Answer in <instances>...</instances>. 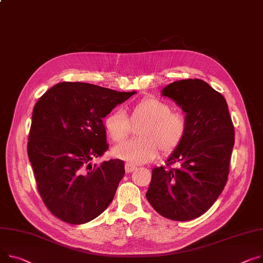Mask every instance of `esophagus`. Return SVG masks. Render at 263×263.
I'll return each mask as SVG.
<instances>
[{
  "mask_svg": "<svg viewBox=\"0 0 263 263\" xmlns=\"http://www.w3.org/2000/svg\"><path fill=\"white\" fill-rule=\"evenodd\" d=\"M135 169H136V167L133 165H130V164H126V166H125V170L127 173H130V172L134 171Z\"/></svg>",
  "mask_w": 263,
  "mask_h": 263,
  "instance_id": "34e87169",
  "label": "esophagus"
}]
</instances>
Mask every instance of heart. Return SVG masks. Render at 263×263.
Here are the masks:
<instances>
[{"label":"heart","instance_id":"obj_1","mask_svg":"<svg viewBox=\"0 0 263 263\" xmlns=\"http://www.w3.org/2000/svg\"><path fill=\"white\" fill-rule=\"evenodd\" d=\"M134 122H144L138 130L141 138L131 139L113 149V154L130 165L152 161L159 153H169L180 146L186 136L188 120L184 113L172 111L167 102L157 98H145L131 110ZM104 128L114 142L119 143L129 135L131 121L127 114L116 109L104 119Z\"/></svg>","mask_w":263,"mask_h":263}]
</instances>
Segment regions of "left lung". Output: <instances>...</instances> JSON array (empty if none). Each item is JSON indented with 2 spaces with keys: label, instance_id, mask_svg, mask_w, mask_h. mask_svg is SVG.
Here are the masks:
<instances>
[{
  "label": "left lung",
  "instance_id": "1",
  "mask_svg": "<svg viewBox=\"0 0 263 263\" xmlns=\"http://www.w3.org/2000/svg\"><path fill=\"white\" fill-rule=\"evenodd\" d=\"M186 113L185 138L169 155L167 166L152 170L146 194L161 216L196 219L213 206L227 181L235 129L225 98L201 79L174 81L162 91Z\"/></svg>",
  "mask_w": 263,
  "mask_h": 263
}]
</instances>
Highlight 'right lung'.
Segmentation results:
<instances>
[{
  "instance_id": "1",
  "label": "right lung",
  "mask_w": 263,
  "mask_h": 263,
  "mask_svg": "<svg viewBox=\"0 0 263 263\" xmlns=\"http://www.w3.org/2000/svg\"><path fill=\"white\" fill-rule=\"evenodd\" d=\"M136 92L60 82L34 104L27 153L39 194L58 219L83 224L103 213L125 176L115 159L92 165L108 150L102 118Z\"/></svg>"
}]
</instances>
